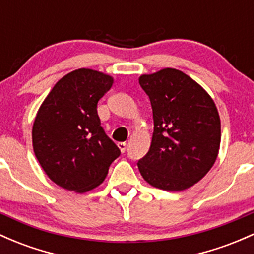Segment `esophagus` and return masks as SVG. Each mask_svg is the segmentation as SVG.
<instances>
[{"mask_svg": "<svg viewBox=\"0 0 254 254\" xmlns=\"http://www.w3.org/2000/svg\"><path fill=\"white\" fill-rule=\"evenodd\" d=\"M118 147H119V149H121L122 153H124L125 150H127V143H125V142H119Z\"/></svg>", "mask_w": 254, "mask_h": 254, "instance_id": "34e87169", "label": "esophagus"}]
</instances>
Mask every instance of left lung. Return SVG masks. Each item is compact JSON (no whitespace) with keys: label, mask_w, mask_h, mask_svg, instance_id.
Listing matches in <instances>:
<instances>
[{"label":"left lung","mask_w":254,"mask_h":254,"mask_svg":"<svg viewBox=\"0 0 254 254\" xmlns=\"http://www.w3.org/2000/svg\"><path fill=\"white\" fill-rule=\"evenodd\" d=\"M153 110L152 143L137 161L142 177L163 190L199 182L218 155L221 121L210 95L190 77L164 68L138 79Z\"/></svg>","instance_id":"obj_1"}]
</instances>
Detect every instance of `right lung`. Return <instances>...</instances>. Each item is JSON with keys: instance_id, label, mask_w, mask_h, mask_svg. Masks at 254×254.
<instances>
[{"instance_id": "1", "label": "right lung", "mask_w": 254, "mask_h": 254, "mask_svg": "<svg viewBox=\"0 0 254 254\" xmlns=\"http://www.w3.org/2000/svg\"><path fill=\"white\" fill-rule=\"evenodd\" d=\"M113 78L89 68L63 77L38 110L32 127L35 155L58 186L85 193L102 183L121 149L101 127L97 102Z\"/></svg>"}]
</instances>
